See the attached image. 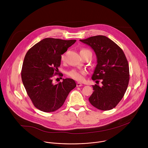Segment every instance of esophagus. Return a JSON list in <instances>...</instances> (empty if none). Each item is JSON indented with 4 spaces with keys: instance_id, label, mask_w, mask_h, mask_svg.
<instances>
[{
    "instance_id": "1",
    "label": "esophagus",
    "mask_w": 148,
    "mask_h": 148,
    "mask_svg": "<svg viewBox=\"0 0 148 148\" xmlns=\"http://www.w3.org/2000/svg\"><path fill=\"white\" fill-rule=\"evenodd\" d=\"M82 86V84H81V82H77V87H81Z\"/></svg>"
}]
</instances>
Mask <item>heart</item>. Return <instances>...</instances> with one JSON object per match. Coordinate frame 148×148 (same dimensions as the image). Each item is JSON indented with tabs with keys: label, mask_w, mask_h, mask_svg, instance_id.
I'll use <instances>...</instances> for the list:
<instances>
[{
	"label": "heart",
	"mask_w": 148,
	"mask_h": 148,
	"mask_svg": "<svg viewBox=\"0 0 148 148\" xmlns=\"http://www.w3.org/2000/svg\"><path fill=\"white\" fill-rule=\"evenodd\" d=\"M89 51L88 50H82L81 51ZM61 59L62 61H64L66 59L65 54L61 56ZM87 74V71L84 70H72L68 73V75L69 77L72 78L78 81H83L85 79L86 75Z\"/></svg>",
	"instance_id": "obj_1"
}]
</instances>
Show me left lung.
Returning <instances> with one entry per match:
<instances>
[{
	"label": "left lung",
	"mask_w": 148,
	"mask_h": 148,
	"mask_svg": "<svg viewBox=\"0 0 148 148\" xmlns=\"http://www.w3.org/2000/svg\"><path fill=\"white\" fill-rule=\"evenodd\" d=\"M90 46L97 56V64L92 79H101L102 86H92L93 92L88 100L98 110L115 108L123 98L130 80L128 62L122 50L105 36H95L79 40ZM99 81H96V82Z\"/></svg>",
	"instance_id": "8db88e82"
}]
</instances>
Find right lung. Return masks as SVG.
Segmentation results:
<instances>
[{
    "instance_id": "obj_1",
    "label": "right lung",
    "mask_w": 148,
    "mask_h": 148,
    "mask_svg": "<svg viewBox=\"0 0 148 148\" xmlns=\"http://www.w3.org/2000/svg\"><path fill=\"white\" fill-rule=\"evenodd\" d=\"M76 41L46 38L27 52L22 69V79L34 107L45 112H54L64 103L69 92L76 87L71 78L53 83L58 74L61 55Z\"/></svg>"
}]
</instances>
